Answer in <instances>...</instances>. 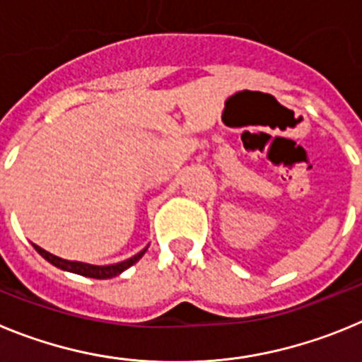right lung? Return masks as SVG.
Instances as JSON below:
<instances>
[{"instance_id": "add662e5", "label": "right lung", "mask_w": 362, "mask_h": 362, "mask_svg": "<svg viewBox=\"0 0 362 362\" xmlns=\"http://www.w3.org/2000/svg\"><path fill=\"white\" fill-rule=\"evenodd\" d=\"M34 248H36L37 254H40L41 257H45L50 264H54V267H57V268H62V270L72 272V274H78V276H83V277H92V279H110V277L119 276L121 272H124L127 268H130L132 264H136L137 261L143 257V254H145L148 246H146V248H143V250L139 252V254L134 255V257L127 259V261H121V263H116V264H107V267L79 263V261H66V259L57 257V255L43 250V248L37 245H34Z\"/></svg>"}]
</instances>
